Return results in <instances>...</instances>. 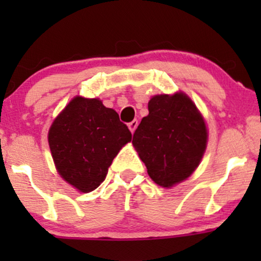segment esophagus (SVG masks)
<instances>
[{
  "label": "esophagus",
  "instance_id": "obj_1",
  "mask_svg": "<svg viewBox=\"0 0 261 261\" xmlns=\"http://www.w3.org/2000/svg\"><path fill=\"white\" fill-rule=\"evenodd\" d=\"M137 125H139V121H137V120H133L131 122H128V128H130V131L133 134L135 133V130H136Z\"/></svg>",
  "mask_w": 261,
  "mask_h": 261
}]
</instances>
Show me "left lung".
Here are the masks:
<instances>
[{
  "mask_svg": "<svg viewBox=\"0 0 261 261\" xmlns=\"http://www.w3.org/2000/svg\"><path fill=\"white\" fill-rule=\"evenodd\" d=\"M133 143L155 184L169 188L187 179L201 161L207 131L188 95H154Z\"/></svg>",
  "mask_w": 261,
  "mask_h": 261,
  "instance_id": "8db88e82",
  "label": "left lung"
}]
</instances>
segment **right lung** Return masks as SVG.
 Here are the masks:
<instances>
[{"instance_id":"right-lung-1","label":"right lung","mask_w":261,"mask_h":261,"mask_svg":"<svg viewBox=\"0 0 261 261\" xmlns=\"http://www.w3.org/2000/svg\"><path fill=\"white\" fill-rule=\"evenodd\" d=\"M131 133L115 110L99 99L76 97L49 130V146L60 175L82 193L104 181Z\"/></svg>"}]
</instances>
